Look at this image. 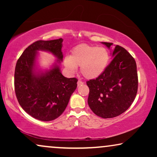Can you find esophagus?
Segmentation results:
<instances>
[{"instance_id":"obj_1","label":"esophagus","mask_w":157,"mask_h":157,"mask_svg":"<svg viewBox=\"0 0 157 157\" xmlns=\"http://www.w3.org/2000/svg\"><path fill=\"white\" fill-rule=\"evenodd\" d=\"M77 84H78V86H79L83 84V81H78V82H77Z\"/></svg>"}]
</instances>
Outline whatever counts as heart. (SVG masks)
<instances>
[{"label": "heart", "instance_id": "1", "mask_svg": "<svg viewBox=\"0 0 157 157\" xmlns=\"http://www.w3.org/2000/svg\"><path fill=\"white\" fill-rule=\"evenodd\" d=\"M109 53L104 47L80 44L73 48L69 58H65L63 64L70 74H75L80 67L84 78L95 79L106 71L109 62Z\"/></svg>", "mask_w": 157, "mask_h": 157}]
</instances>
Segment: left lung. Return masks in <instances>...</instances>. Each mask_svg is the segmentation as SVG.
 Segmentation results:
<instances>
[{
  "label": "left lung",
  "instance_id": "obj_1",
  "mask_svg": "<svg viewBox=\"0 0 157 157\" xmlns=\"http://www.w3.org/2000/svg\"><path fill=\"white\" fill-rule=\"evenodd\" d=\"M110 49L113 44L101 42ZM113 59L99 77L87 81L88 104L98 117H118L129 108L136 96L138 76L136 63L132 55L117 45L111 53Z\"/></svg>",
  "mask_w": 157,
  "mask_h": 157
}]
</instances>
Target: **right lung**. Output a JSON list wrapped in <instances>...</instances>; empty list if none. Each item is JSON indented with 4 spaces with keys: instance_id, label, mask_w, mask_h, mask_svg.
<instances>
[{
    "instance_id": "obj_1",
    "label": "right lung",
    "mask_w": 157,
    "mask_h": 157,
    "mask_svg": "<svg viewBox=\"0 0 157 157\" xmlns=\"http://www.w3.org/2000/svg\"><path fill=\"white\" fill-rule=\"evenodd\" d=\"M63 40L34 42L16 63L14 86L17 99L25 112L40 121H53L60 117L77 87L76 78H66L61 72ZM39 50L51 52L57 58L49 70H43L38 66Z\"/></svg>"
}]
</instances>
